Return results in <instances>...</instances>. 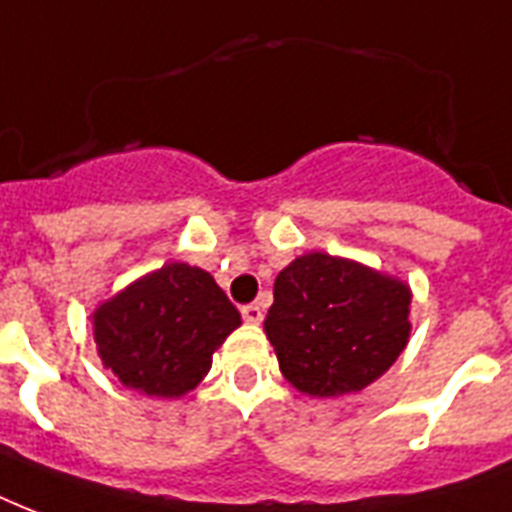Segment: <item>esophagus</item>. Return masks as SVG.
Instances as JSON below:
<instances>
[{"mask_svg":"<svg viewBox=\"0 0 512 512\" xmlns=\"http://www.w3.org/2000/svg\"><path fill=\"white\" fill-rule=\"evenodd\" d=\"M261 318H264V310H261L259 304H245V307H243V320H245V323H251V326H256V323H261Z\"/></svg>","mask_w":512,"mask_h":512,"instance_id":"obj_1","label":"esophagus"}]
</instances>
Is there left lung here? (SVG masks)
<instances>
[{
	"label": "left lung",
	"instance_id": "obj_1",
	"mask_svg": "<svg viewBox=\"0 0 512 512\" xmlns=\"http://www.w3.org/2000/svg\"><path fill=\"white\" fill-rule=\"evenodd\" d=\"M264 334L299 392L310 398L360 392L406 350L411 288L360 261L304 253L277 275Z\"/></svg>",
	"mask_w": 512,
	"mask_h": 512
}]
</instances>
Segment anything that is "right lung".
Segmentation results:
<instances>
[{"label":"right lung","instance_id":"obj_1","mask_svg":"<svg viewBox=\"0 0 512 512\" xmlns=\"http://www.w3.org/2000/svg\"><path fill=\"white\" fill-rule=\"evenodd\" d=\"M90 320L104 368L149 398H184L243 323L211 272L186 261L141 275L101 301Z\"/></svg>","mask_w":512,"mask_h":512}]
</instances>
